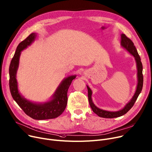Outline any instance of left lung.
<instances>
[{"label":"left lung","mask_w":152,"mask_h":152,"mask_svg":"<svg viewBox=\"0 0 152 152\" xmlns=\"http://www.w3.org/2000/svg\"><path fill=\"white\" fill-rule=\"evenodd\" d=\"M121 46L124 48H125L128 53H129L131 55L133 56L135 58V60L136 62V66L137 69V85L136 87V90L135 92L134 95H133V98L131 99L129 102L125 105V106L120 110L118 111H108L101 109L97 107L92 102V92L90 87L87 86V90H88V102L90 106L92 108L94 113H95L96 115L99 117H103V118H112L118 117L120 116H122L125 114L128 110L131 109L135 103L136 101L140 94L141 91H142V87H143V75H142V64L141 62V60L140 56L137 51V49L134 45V43L131 40L128 38L124 34L121 35Z\"/></svg>","instance_id":"8db88e82"}]
</instances>
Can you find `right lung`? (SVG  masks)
Here are the masks:
<instances>
[{
	"instance_id": "right-lung-1",
	"label": "right lung",
	"mask_w": 152,
	"mask_h": 152,
	"mask_svg": "<svg viewBox=\"0 0 152 152\" xmlns=\"http://www.w3.org/2000/svg\"><path fill=\"white\" fill-rule=\"evenodd\" d=\"M37 34L32 33L17 46L15 54L9 68V85L12 96L16 103L29 117L35 120H46L55 118L61 115L67 104V92L72 80L76 75L65 78L60 84L52 99L44 103H35L30 102L20 94L16 80V73L19 66V57L23 50L34 42Z\"/></svg>"
}]
</instances>
